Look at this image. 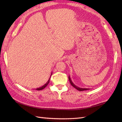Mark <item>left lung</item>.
<instances>
[{"mask_svg": "<svg viewBox=\"0 0 122 122\" xmlns=\"http://www.w3.org/2000/svg\"><path fill=\"white\" fill-rule=\"evenodd\" d=\"M69 81L71 83V84L72 85V86H73L74 87H75L76 90H78L79 91H86V90H90V88H81L79 87H78L77 86H75V85L73 83V82L72 81V80L71 79V78H70V75L69 76Z\"/></svg>", "mask_w": 122, "mask_h": 122, "instance_id": "1", "label": "left lung"}]
</instances>
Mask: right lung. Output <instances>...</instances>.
I'll list each match as a JSON object with an SVG mask.
<instances>
[{
  "mask_svg": "<svg viewBox=\"0 0 122 122\" xmlns=\"http://www.w3.org/2000/svg\"><path fill=\"white\" fill-rule=\"evenodd\" d=\"M52 72L51 73V75H50V78H49V79H48V81L44 84V85H43V86H41V87H39V88H36V90H38V91H40V90H43V89H44V88H45L48 84V83H49V81H50V77H51V75H52Z\"/></svg>",
  "mask_w": 122,
  "mask_h": 122,
  "instance_id": "add662e5",
  "label": "right lung"
}]
</instances>
